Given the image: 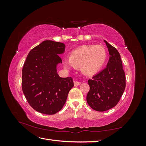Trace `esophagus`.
I'll return each instance as SVG.
<instances>
[{"mask_svg":"<svg viewBox=\"0 0 146 146\" xmlns=\"http://www.w3.org/2000/svg\"><path fill=\"white\" fill-rule=\"evenodd\" d=\"M81 83H81L80 82L75 81V82H74V85H75V86H78V85H80Z\"/></svg>","mask_w":146,"mask_h":146,"instance_id":"34e87169","label":"esophagus"}]
</instances>
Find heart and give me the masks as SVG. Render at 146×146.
Here are the masks:
<instances>
[{"label":"heart","instance_id":"heart-1","mask_svg":"<svg viewBox=\"0 0 146 146\" xmlns=\"http://www.w3.org/2000/svg\"><path fill=\"white\" fill-rule=\"evenodd\" d=\"M107 56V51L102 46H83L71 53L64 64L68 68L80 66L83 74L93 75L102 68Z\"/></svg>","mask_w":146,"mask_h":146}]
</instances>
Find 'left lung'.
I'll return each instance as SVG.
<instances>
[{"label":"left lung","mask_w":146,"mask_h":146,"mask_svg":"<svg viewBox=\"0 0 146 146\" xmlns=\"http://www.w3.org/2000/svg\"><path fill=\"white\" fill-rule=\"evenodd\" d=\"M104 41L110 54L107 67L88 81L90 89L86 96L87 103L98 111H105L115 107L126 85L121 55L115 47Z\"/></svg>","instance_id":"left-lung-1"}]
</instances>
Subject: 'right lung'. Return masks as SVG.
<instances>
[{"label": "right lung", "instance_id": "1", "mask_svg": "<svg viewBox=\"0 0 146 146\" xmlns=\"http://www.w3.org/2000/svg\"><path fill=\"white\" fill-rule=\"evenodd\" d=\"M62 42L46 40L30 51L22 74V88L26 99L35 110L54 114L62 109L69 91L74 86L72 77L61 78L56 65L62 63Z\"/></svg>", "mask_w": 146, "mask_h": 146}]
</instances>
